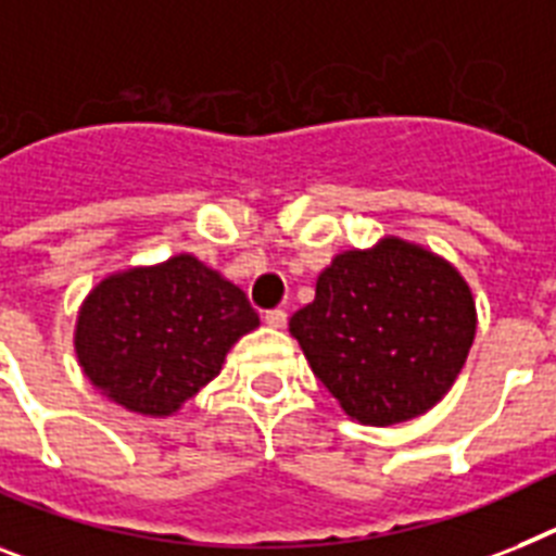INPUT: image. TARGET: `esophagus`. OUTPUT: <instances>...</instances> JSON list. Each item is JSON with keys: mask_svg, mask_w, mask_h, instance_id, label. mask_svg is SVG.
Wrapping results in <instances>:
<instances>
[{"mask_svg": "<svg viewBox=\"0 0 556 556\" xmlns=\"http://www.w3.org/2000/svg\"><path fill=\"white\" fill-rule=\"evenodd\" d=\"M286 321H288V314L282 311V307L265 311V325H268V328H286Z\"/></svg>", "mask_w": 556, "mask_h": 556, "instance_id": "34e87169", "label": "esophagus"}]
</instances>
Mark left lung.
<instances>
[{
	"label": "left lung",
	"instance_id": "left-lung-1",
	"mask_svg": "<svg viewBox=\"0 0 556 556\" xmlns=\"http://www.w3.org/2000/svg\"><path fill=\"white\" fill-rule=\"evenodd\" d=\"M291 333L350 418L390 427L435 407L458 379L475 302L441 256L387 237L321 270L316 300L291 316Z\"/></svg>",
	"mask_w": 556,
	"mask_h": 556
}]
</instances>
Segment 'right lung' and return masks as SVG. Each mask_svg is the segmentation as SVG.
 <instances>
[{
	"instance_id": "obj_1",
	"label": "right lung",
	"mask_w": 556,
	"mask_h": 556,
	"mask_svg": "<svg viewBox=\"0 0 556 556\" xmlns=\"http://www.w3.org/2000/svg\"><path fill=\"white\" fill-rule=\"evenodd\" d=\"M256 325L240 288L180 254L98 282L78 314L76 353L84 376L115 404L169 415L220 372L231 344Z\"/></svg>"
}]
</instances>
